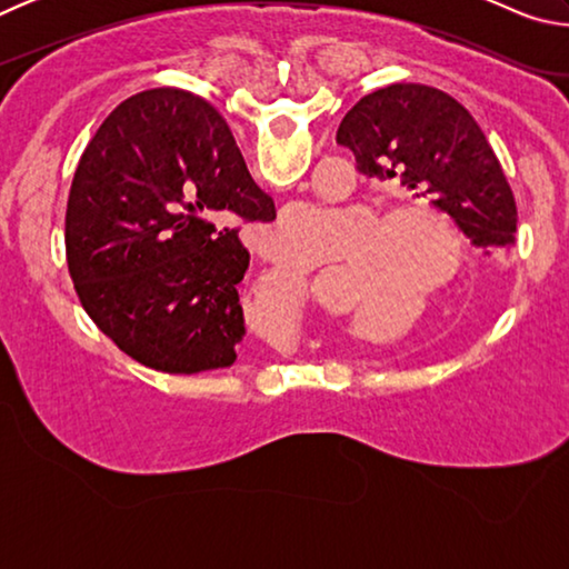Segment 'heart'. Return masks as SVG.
<instances>
[{
    "label": "heart",
    "mask_w": 569,
    "mask_h": 569,
    "mask_svg": "<svg viewBox=\"0 0 569 569\" xmlns=\"http://www.w3.org/2000/svg\"><path fill=\"white\" fill-rule=\"evenodd\" d=\"M351 213L298 206L273 228L271 246L286 263H316L339 238L351 233ZM448 246V261L440 253ZM467 246L445 210L427 203H397L371 218L346 273V303L369 311L387 298L439 293L465 266Z\"/></svg>",
    "instance_id": "heart-1"
}]
</instances>
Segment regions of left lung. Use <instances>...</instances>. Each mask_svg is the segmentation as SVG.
Segmentation results:
<instances>
[{"label":"left lung","mask_w":569,"mask_h":569,"mask_svg":"<svg viewBox=\"0 0 569 569\" xmlns=\"http://www.w3.org/2000/svg\"><path fill=\"white\" fill-rule=\"evenodd\" d=\"M336 142L353 152L361 176L429 198L485 256L515 243L512 188L487 134L451 94L389 84L346 112Z\"/></svg>","instance_id":"obj_1"}]
</instances>
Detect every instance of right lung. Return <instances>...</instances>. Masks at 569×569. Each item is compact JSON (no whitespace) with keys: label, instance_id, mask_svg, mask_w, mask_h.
I'll return each instance as SVG.
<instances>
[{"label":"right lung","instance_id":"obj_1","mask_svg":"<svg viewBox=\"0 0 569 569\" xmlns=\"http://www.w3.org/2000/svg\"><path fill=\"white\" fill-rule=\"evenodd\" d=\"M273 218L213 104L172 88L132 94L72 178L64 246L77 298L150 369H226L246 333L238 283L250 253L238 230Z\"/></svg>","mask_w":569,"mask_h":569}]
</instances>
